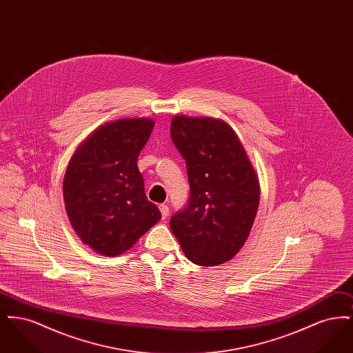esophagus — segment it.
I'll return each mask as SVG.
<instances>
[{
  "label": "esophagus",
  "instance_id": "34e87169",
  "mask_svg": "<svg viewBox=\"0 0 353 353\" xmlns=\"http://www.w3.org/2000/svg\"><path fill=\"white\" fill-rule=\"evenodd\" d=\"M159 209H160V212H161V217H163V219H167L169 214L168 205H165V203H161V205L159 206Z\"/></svg>",
  "mask_w": 353,
  "mask_h": 353
}]
</instances>
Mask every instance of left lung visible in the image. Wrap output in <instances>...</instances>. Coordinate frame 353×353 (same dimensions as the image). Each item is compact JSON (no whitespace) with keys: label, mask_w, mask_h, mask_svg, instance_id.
<instances>
[{"label":"left lung","mask_w":353,"mask_h":353,"mask_svg":"<svg viewBox=\"0 0 353 353\" xmlns=\"http://www.w3.org/2000/svg\"><path fill=\"white\" fill-rule=\"evenodd\" d=\"M170 136L190 186L188 203L170 217V230L190 262L223 263L250 234L261 193L255 170L225 121L174 117Z\"/></svg>","instance_id":"8db88e82"}]
</instances>
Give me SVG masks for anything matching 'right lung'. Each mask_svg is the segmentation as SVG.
Masks as SVG:
<instances>
[{"mask_svg": "<svg viewBox=\"0 0 353 353\" xmlns=\"http://www.w3.org/2000/svg\"><path fill=\"white\" fill-rule=\"evenodd\" d=\"M151 119H121L101 125L72 154L63 180L71 226L103 255L128 250L161 219L148 201L139 153L147 144Z\"/></svg>", "mask_w": 353, "mask_h": 353, "instance_id": "right-lung-1", "label": "right lung"}]
</instances>
